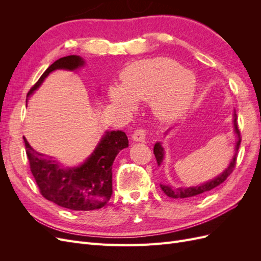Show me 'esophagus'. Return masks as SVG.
I'll use <instances>...</instances> for the list:
<instances>
[{
    "mask_svg": "<svg viewBox=\"0 0 261 261\" xmlns=\"http://www.w3.org/2000/svg\"><path fill=\"white\" fill-rule=\"evenodd\" d=\"M145 138H146V132L144 129H136L132 135L133 141H141V143H144Z\"/></svg>",
    "mask_w": 261,
    "mask_h": 261,
    "instance_id": "1",
    "label": "esophagus"
}]
</instances>
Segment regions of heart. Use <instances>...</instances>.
<instances>
[{
    "label": "heart",
    "mask_w": 261,
    "mask_h": 261,
    "mask_svg": "<svg viewBox=\"0 0 261 261\" xmlns=\"http://www.w3.org/2000/svg\"><path fill=\"white\" fill-rule=\"evenodd\" d=\"M121 82V86L108 88L113 105L129 112L136 108V101L150 100L154 114L165 121L186 111L196 89L193 72L167 58L134 62L122 72Z\"/></svg>",
    "instance_id": "obj_1"
}]
</instances>
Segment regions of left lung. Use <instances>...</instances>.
Returning a JSON list of instances; mask_svg holds the SVG:
<instances>
[{
	"label": "left lung",
	"mask_w": 261,
	"mask_h": 261,
	"mask_svg": "<svg viewBox=\"0 0 261 261\" xmlns=\"http://www.w3.org/2000/svg\"><path fill=\"white\" fill-rule=\"evenodd\" d=\"M233 124H234V134L236 136V141H235V147H234V154H233V158H232L230 164L227 165V168L222 173H220L217 177L206 181V183L197 185V186L175 188V187H173L168 184H160V187L165 195L171 197V198H188V197L198 196L200 194L209 192V191H211V189H213L215 187L223 183V181L226 179V177L230 175L234 170L235 163H236V158H238V151H239L241 140H242L241 133L238 127V115H236L235 111L233 113ZM171 129L172 128H169L167 132H165V135H168V133ZM153 153H154V156L156 159L158 165H161L164 160V148L161 143H155L154 148H153Z\"/></svg>",
	"instance_id": "left-lung-1"
}]
</instances>
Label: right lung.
I'll list each match as a JSON object with an SVG mask.
<instances>
[{"label": "right lung", "instance_id": "1", "mask_svg": "<svg viewBox=\"0 0 261 261\" xmlns=\"http://www.w3.org/2000/svg\"><path fill=\"white\" fill-rule=\"evenodd\" d=\"M85 65L78 55L59 59L46 68L27 94L30 97L50 73L57 69L74 70ZM31 173L45 199L63 208L90 211L106 206L112 196V165L128 139L122 130H107L92 153L77 167L65 168L53 156L36 151L23 137Z\"/></svg>", "mask_w": 261, "mask_h": 261}]
</instances>
